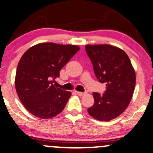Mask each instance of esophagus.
<instances>
[{
  "label": "esophagus",
  "instance_id": "obj_1",
  "mask_svg": "<svg viewBox=\"0 0 153 153\" xmlns=\"http://www.w3.org/2000/svg\"><path fill=\"white\" fill-rule=\"evenodd\" d=\"M76 93L79 95V96H82V95H84L85 94V93H82V92H78V91H76Z\"/></svg>",
  "mask_w": 153,
  "mask_h": 153
}]
</instances>
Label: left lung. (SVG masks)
I'll use <instances>...</instances> for the list:
<instances>
[{"instance_id":"obj_1","label":"left lung","mask_w":153,"mask_h":153,"mask_svg":"<svg viewBox=\"0 0 153 153\" xmlns=\"http://www.w3.org/2000/svg\"><path fill=\"white\" fill-rule=\"evenodd\" d=\"M85 51L98 81L106 84L103 94L93 93L94 104L88 109L101 121L115 119L129 105L135 86V73L128 55L110 45H87Z\"/></svg>"}]
</instances>
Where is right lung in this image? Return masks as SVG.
Listing matches in <instances>:
<instances>
[{
	"instance_id": "add662e5",
	"label": "right lung",
	"mask_w": 153,
	"mask_h": 153,
	"mask_svg": "<svg viewBox=\"0 0 153 153\" xmlns=\"http://www.w3.org/2000/svg\"><path fill=\"white\" fill-rule=\"evenodd\" d=\"M73 45L37 44L23 55L16 70L18 97L32 115L51 118L63 110L71 93L55 87L60 71L79 51Z\"/></svg>"
}]
</instances>
